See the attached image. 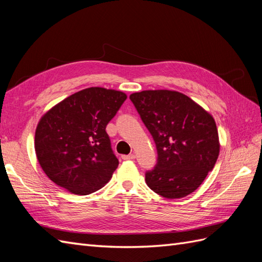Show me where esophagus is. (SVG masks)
I'll return each mask as SVG.
<instances>
[{"label": "esophagus", "instance_id": "1", "mask_svg": "<svg viewBox=\"0 0 262 262\" xmlns=\"http://www.w3.org/2000/svg\"><path fill=\"white\" fill-rule=\"evenodd\" d=\"M122 158L124 160H130V159H135V155L134 154H129V155H123Z\"/></svg>", "mask_w": 262, "mask_h": 262}]
</instances>
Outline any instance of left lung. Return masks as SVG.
<instances>
[{
  "label": "left lung",
  "mask_w": 262,
  "mask_h": 262,
  "mask_svg": "<svg viewBox=\"0 0 262 262\" xmlns=\"http://www.w3.org/2000/svg\"><path fill=\"white\" fill-rule=\"evenodd\" d=\"M129 98L158 154L156 166L145 175L147 186L168 199L188 196L203 184L219 156L211 114L176 91H143Z\"/></svg>",
  "instance_id": "left-lung-1"
}]
</instances>
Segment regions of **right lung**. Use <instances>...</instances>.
Segmentation results:
<instances>
[{
	"mask_svg": "<svg viewBox=\"0 0 262 262\" xmlns=\"http://www.w3.org/2000/svg\"><path fill=\"white\" fill-rule=\"evenodd\" d=\"M127 95L90 87L66 97L39 119L35 152L53 183L75 195H89L110 182L118 166L106 126Z\"/></svg>",
	"mask_w": 262,
	"mask_h": 262,
	"instance_id": "1",
	"label": "right lung"
}]
</instances>
